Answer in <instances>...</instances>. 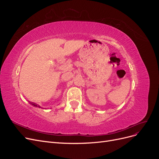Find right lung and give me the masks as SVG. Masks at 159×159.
<instances>
[{"mask_svg": "<svg viewBox=\"0 0 159 159\" xmlns=\"http://www.w3.org/2000/svg\"><path fill=\"white\" fill-rule=\"evenodd\" d=\"M31 103L32 105H34V106H35V107H40V106H37V105H36V104H35L34 103H32H32Z\"/></svg>", "mask_w": 159, "mask_h": 159, "instance_id": "right-lung-1", "label": "right lung"}]
</instances>
